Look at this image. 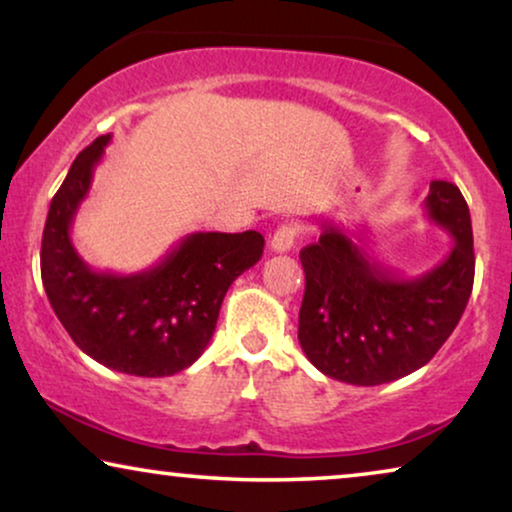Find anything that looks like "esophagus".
<instances>
[{"instance_id":"esophagus-1","label":"esophagus","mask_w":512,"mask_h":512,"mask_svg":"<svg viewBox=\"0 0 512 512\" xmlns=\"http://www.w3.org/2000/svg\"><path fill=\"white\" fill-rule=\"evenodd\" d=\"M300 233V228L296 223H282L275 230V235L270 237V249L275 251V254H286V251L293 249V244H296V237Z\"/></svg>"}]
</instances>
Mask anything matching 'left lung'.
<instances>
[{"label":"left lung","mask_w":512,"mask_h":512,"mask_svg":"<svg viewBox=\"0 0 512 512\" xmlns=\"http://www.w3.org/2000/svg\"><path fill=\"white\" fill-rule=\"evenodd\" d=\"M424 212L452 237L450 254L424 275L391 270L368 254L366 237L331 221L300 251L298 340L324 375L356 387L394 382L426 366L459 324L475 275L471 212L450 181H433Z\"/></svg>","instance_id":"1"}]
</instances>
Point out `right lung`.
Instances as JSON below:
<instances>
[{"label": "right lung", "mask_w": 512, "mask_h": 512, "mask_svg": "<svg viewBox=\"0 0 512 512\" xmlns=\"http://www.w3.org/2000/svg\"><path fill=\"white\" fill-rule=\"evenodd\" d=\"M111 135L97 137L53 195L41 237V282L55 317L83 354L125 375L167 377L200 359L230 284L263 256V235L191 233L132 275L95 270L72 242L93 172Z\"/></svg>", "instance_id": "1"}]
</instances>
